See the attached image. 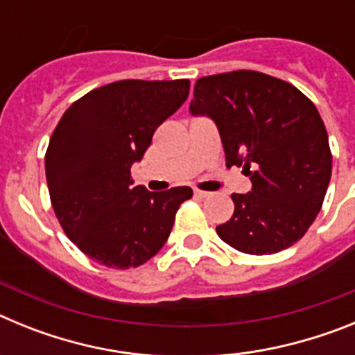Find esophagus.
<instances>
[{
    "label": "esophagus",
    "mask_w": 355,
    "mask_h": 355,
    "mask_svg": "<svg viewBox=\"0 0 355 355\" xmlns=\"http://www.w3.org/2000/svg\"><path fill=\"white\" fill-rule=\"evenodd\" d=\"M193 193H196V197H199V199H206V197L211 196V193L205 192V190H196V192H193Z\"/></svg>",
    "instance_id": "esophagus-1"
}]
</instances>
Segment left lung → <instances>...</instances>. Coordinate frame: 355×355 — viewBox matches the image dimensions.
<instances>
[{
	"mask_svg": "<svg viewBox=\"0 0 355 355\" xmlns=\"http://www.w3.org/2000/svg\"><path fill=\"white\" fill-rule=\"evenodd\" d=\"M193 117L220 133L227 167H243L252 188L233 193L234 213L216 233L245 254H274L306 234L318 215L332 156L318 110L291 83L256 71L197 80Z\"/></svg>",
	"mask_w": 355,
	"mask_h": 355,
	"instance_id": "8db88e82",
	"label": "left lung"
}]
</instances>
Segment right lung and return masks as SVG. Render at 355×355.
<instances>
[{
	"instance_id": "obj_1",
	"label": "right lung",
	"mask_w": 355,
	"mask_h": 355,
	"mask_svg": "<svg viewBox=\"0 0 355 355\" xmlns=\"http://www.w3.org/2000/svg\"><path fill=\"white\" fill-rule=\"evenodd\" d=\"M190 81L122 80L72 103L46 153L51 205L81 252L110 268H131L165 245L192 188L149 192L135 187L156 128L187 101Z\"/></svg>"
}]
</instances>
